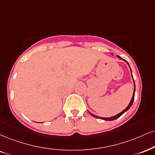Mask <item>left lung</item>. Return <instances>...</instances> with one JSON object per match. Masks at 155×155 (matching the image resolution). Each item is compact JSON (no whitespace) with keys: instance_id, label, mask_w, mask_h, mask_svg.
I'll list each match as a JSON object with an SVG mask.
<instances>
[{"instance_id":"left-lung-1","label":"left lung","mask_w":155,"mask_h":155,"mask_svg":"<svg viewBox=\"0 0 155 155\" xmlns=\"http://www.w3.org/2000/svg\"><path fill=\"white\" fill-rule=\"evenodd\" d=\"M118 58H120V59H121V60H123L124 61H125L128 64V65L129 66V63H128V62L127 61H126L125 60H124L123 58H121V57H119V56H117ZM129 68H130V67H129ZM130 70H131V68H130ZM131 76H132V74H131ZM132 78H133V76H132ZM133 81H134V93H133V96H132V98H131V101H130V103H129V104L128 105V106L127 107V108H125V109H124V110H122V111L121 112V113H119V114H117V115H116V116H111V117H109V118H104V117H99V116H96V115H94V114H92V113H91V112H89V114H91V116H93V117H95V118H100V119H103V120H106V121H114V120H115V119H116V118H119L120 116H121L122 114H124V113H125L126 111H127L129 109V108H131V105H132V104H133V102H134V95H135V83H134V78H133Z\"/></svg>"}]
</instances>
